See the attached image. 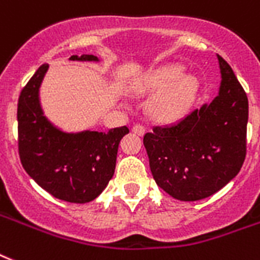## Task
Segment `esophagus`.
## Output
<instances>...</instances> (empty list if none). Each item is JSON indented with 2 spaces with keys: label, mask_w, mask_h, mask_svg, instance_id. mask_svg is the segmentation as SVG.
Masks as SVG:
<instances>
[{
  "label": "esophagus",
  "mask_w": 260,
  "mask_h": 260,
  "mask_svg": "<svg viewBox=\"0 0 260 260\" xmlns=\"http://www.w3.org/2000/svg\"><path fill=\"white\" fill-rule=\"evenodd\" d=\"M133 133H136L137 136H143L145 134V127L142 124H134L133 126Z\"/></svg>",
  "instance_id": "obj_1"
}]
</instances>
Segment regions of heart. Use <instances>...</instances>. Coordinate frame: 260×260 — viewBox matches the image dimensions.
Returning <instances> with one entry per match:
<instances>
[{"instance_id":"1","label":"heart","mask_w":260,"mask_h":260,"mask_svg":"<svg viewBox=\"0 0 260 260\" xmlns=\"http://www.w3.org/2000/svg\"><path fill=\"white\" fill-rule=\"evenodd\" d=\"M197 86L194 76L182 75L180 66H170L149 75L138 90L141 92H157L150 102V113L158 120L173 122L188 113Z\"/></svg>"}]
</instances>
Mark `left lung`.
<instances>
[{
    "mask_svg": "<svg viewBox=\"0 0 260 260\" xmlns=\"http://www.w3.org/2000/svg\"><path fill=\"white\" fill-rule=\"evenodd\" d=\"M219 95L176 123L143 136L153 177L181 201L209 197L239 173L247 151L248 99L230 64L217 55Z\"/></svg>",
    "mask_w": 260,
    "mask_h": 260,
    "instance_id": "obj_1",
    "label": "left lung"
}]
</instances>
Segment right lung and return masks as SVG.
Here are the masks:
<instances>
[{
    "label": "right lung",
    "instance_id": "add662e5",
    "mask_svg": "<svg viewBox=\"0 0 260 260\" xmlns=\"http://www.w3.org/2000/svg\"><path fill=\"white\" fill-rule=\"evenodd\" d=\"M71 60L96 61L94 55ZM48 64L39 67L22 88L17 105L18 154L25 172L59 200L84 204L96 199L114 176L118 145L126 126L107 133H63L44 117L39 88Z\"/></svg>",
    "mask_w": 260,
    "mask_h": 260
}]
</instances>
